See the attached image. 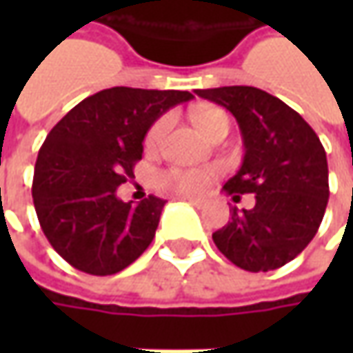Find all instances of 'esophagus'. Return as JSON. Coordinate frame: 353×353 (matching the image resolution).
Masks as SVG:
<instances>
[{"mask_svg":"<svg viewBox=\"0 0 353 353\" xmlns=\"http://www.w3.org/2000/svg\"><path fill=\"white\" fill-rule=\"evenodd\" d=\"M184 202H188V204H192V206H196V208H200L202 206V200H198V198H183Z\"/></svg>","mask_w":353,"mask_h":353,"instance_id":"esophagus-1","label":"esophagus"}]
</instances>
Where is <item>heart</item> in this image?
Segmentation results:
<instances>
[{
  "mask_svg": "<svg viewBox=\"0 0 353 353\" xmlns=\"http://www.w3.org/2000/svg\"><path fill=\"white\" fill-rule=\"evenodd\" d=\"M192 117H194L196 128L208 139L220 129H230L228 116L222 110H216V108H200V110L194 112ZM169 116H163L161 119H157L155 123L151 125V129L147 131L145 145L149 149H153L161 143L165 131L169 128ZM212 176H214V172L206 169H167L159 172L157 183H159L161 188H165L169 192H176L181 196H198V194L206 192V188L212 183Z\"/></svg>",
  "mask_w": 353,
  "mask_h": 353,
  "instance_id": "1",
  "label": "heart"
}]
</instances>
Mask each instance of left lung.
<instances>
[{
    "label": "left lung",
    "mask_w": 353,
    "mask_h": 353,
    "mask_svg": "<svg viewBox=\"0 0 353 353\" xmlns=\"http://www.w3.org/2000/svg\"><path fill=\"white\" fill-rule=\"evenodd\" d=\"M236 117L243 161L224 184L228 194H255L251 210L212 234L237 267L259 273L292 261L316 236L328 204L326 151L314 129L279 98L253 86L196 90Z\"/></svg>",
    "instance_id": "obj_1"
}]
</instances>
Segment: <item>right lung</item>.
Returning a JSON list of instances; mask_svg holds the SVG:
<instances>
[{"instance_id":"right-lung-1","label":"right lung","mask_w":353,"mask_h":353,"mask_svg":"<svg viewBox=\"0 0 353 353\" xmlns=\"http://www.w3.org/2000/svg\"><path fill=\"white\" fill-rule=\"evenodd\" d=\"M194 96L181 90L116 86L74 105L50 129L33 176L39 224L64 261L90 275H114L153 241L163 198L137 206L117 186L133 176L149 128Z\"/></svg>"}]
</instances>
